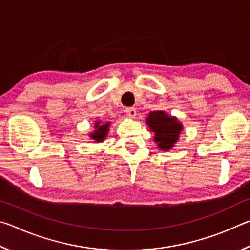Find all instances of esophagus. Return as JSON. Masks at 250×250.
Returning <instances> with one entry per match:
<instances>
[{"label":"esophagus","instance_id":"34e87169","mask_svg":"<svg viewBox=\"0 0 250 250\" xmlns=\"http://www.w3.org/2000/svg\"><path fill=\"white\" fill-rule=\"evenodd\" d=\"M125 113H126V116L128 117H130V118H134L135 116H137V110H135V108H126L125 110Z\"/></svg>","mask_w":250,"mask_h":250}]
</instances>
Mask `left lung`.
<instances>
[{"label": "left lung", "mask_w": 250, "mask_h": 250, "mask_svg": "<svg viewBox=\"0 0 250 250\" xmlns=\"http://www.w3.org/2000/svg\"><path fill=\"white\" fill-rule=\"evenodd\" d=\"M146 124L154 132V141L162 150H170L173 147L182 131V125L176 118L167 116L164 111L150 112Z\"/></svg>", "instance_id": "1"}]
</instances>
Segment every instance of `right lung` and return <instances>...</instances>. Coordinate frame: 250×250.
<instances>
[{
  "label": "right lung",
  "mask_w": 250,
  "mask_h": 250,
  "mask_svg": "<svg viewBox=\"0 0 250 250\" xmlns=\"http://www.w3.org/2000/svg\"><path fill=\"white\" fill-rule=\"evenodd\" d=\"M96 131L92 134H90V137L96 140L97 142H101L104 140L105 135L108 133V130H109V122L108 124H104V125H100V121H97L96 122Z\"/></svg>",
  "instance_id": "obj_1"
}]
</instances>
